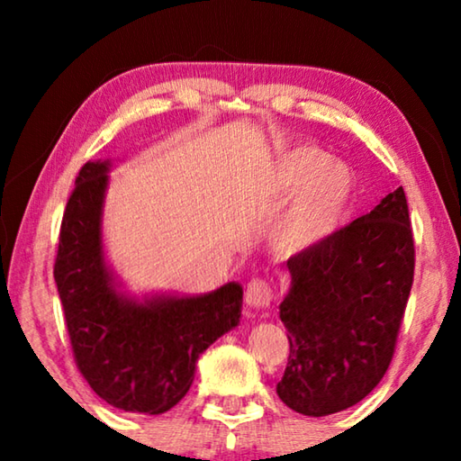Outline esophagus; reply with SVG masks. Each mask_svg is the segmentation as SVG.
I'll use <instances>...</instances> for the list:
<instances>
[{
    "label": "esophagus",
    "mask_w": 461,
    "mask_h": 461,
    "mask_svg": "<svg viewBox=\"0 0 461 461\" xmlns=\"http://www.w3.org/2000/svg\"><path fill=\"white\" fill-rule=\"evenodd\" d=\"M272 301V286L262 278H252L246 286V303L254 309L268 307Z\"/></svg>",
    "instance_id": "obj_1"
}]
</instances>
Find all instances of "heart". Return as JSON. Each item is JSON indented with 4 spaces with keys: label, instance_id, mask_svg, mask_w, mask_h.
Listing matches in <instances>:
<instances>
[{
    "label": "heart",
    "instance_id": "heart-1",
    "mask_svg": "<svg viewBox=\"0 0 461 461\" xmlns=\"http://www.w3.org/2000/svg\"><path fill=\"white\" fill-rule=\"evenodd\" d=\"M268 193L291 194L275 225V244L285 252L307 249L330 240L348 213L354 176L339 160L315 146H294L280 152L264 175Z\"/></svg>",
    "mask_w": 461,
    "mask_h": 461
}]
</instances>
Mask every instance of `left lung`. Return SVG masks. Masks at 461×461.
Here are the masks:
<instances>
[{
	"label": "left lung",
	"mask_w": 461,
	"mask_h": 461,
	"mask_svg": "<svg viewBox=\"0 0 461 461\" xmlns=\"http://www.w3.org/2000/svg\"><path fill=\"white\" fill-rule=\"evenodd\" d=\"M280 303L291 354L276 393L309 417L368 396L393 360L415 275V241L402 186L323 244L288 258Z\"/></svg>",
	"instance_id": "obj_1"
}]
</instances>
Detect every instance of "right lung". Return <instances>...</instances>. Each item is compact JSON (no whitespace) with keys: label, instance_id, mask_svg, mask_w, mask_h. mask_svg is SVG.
I'll return each instance as SVG.
<instances>
[{"label":"right lung","instance_id":"add662e5","mask_svg":"<svg viewBox=\"0 0 461 461\" xmlns=\"http://www.w3.org/2000/svg\"><path fill=\"white\" fill-rule=\"evenodd\" d=\"M109 160L87 162L60 223L54 283L77 368L107 404L160 415L189 393L199 356L240 323L241 286L207 294L128 296L109 270L101 215Z\"/></svg>","mask_w":461,"mask_h":461}]
</instances>
